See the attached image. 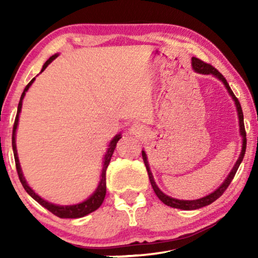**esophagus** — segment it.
Masks as SVG:
<instances>
[{
    "label": "esophagus",
    "instance_id": "esophagus-1",
    "mask_svg": "<svg viewBox=\"0 0 258 258\" xmlns=\"http://www.w3.org/2000/svg\"><path fill=\"white\" fill-rule=\"evenodd\" d=\"M129 134L137 137H143L148 134V130L144 125L140 124V123H135V124H133L129 128Z\"/></svg>",
    "mask_w": 258,
    "mask_h": 258
}]
</instances>
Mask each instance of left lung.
I'll list each match as a JSON object with an SVG mask.
<instances>
[{
    "mask_svg": "<svg viewBox=\"0 0 258 258\" xmlns=\"http://www.w3.org/2000/svg\"><path fill=\"white\" fill-rule=\"evenodd\" d=\"M191 66H192V69L195 70L197 74H202V75H213V76L216 77V79L220 80L221 82L224 84V87L227 88L229 95H230L231 98L235 102L236 110H237L239 134H241V136H242V150H241V154H239V156L237 158V161H236L235 165L232 167L231 171L229 172L227 178L224 179V182L222 183V184L218 186V188L215 190V191L210 192L209 195H207L204 197H201V199H199V200H178V199H174V197L165 195V194L162 191L160 188H158L156 182H155L153 172H151L150 167H149V162H148L147 154H146V151L142 150V157H143L144 164H146L148 176H149L151 186H153L155 194H156L158 199H160L164 204H167V206L171 207V208H176V209H182V210H195V209H200V208L207 207L213 202H215V201H216L218 197H221L222 195H223L225 189L228 188L229 184H230L231 181H232V178H234V176L236 174V171H237L239 164L242 163L243 157H244V154H245V148H246V137H245L246 134H245V129H244V121H243V111H242L241 104H239L238 100L236 98L234 93H232L230 87H229L227 80H225L223 75H222V74L218 72L217 69H215L213 66L208 64V63H204L203 61H201V59H199V58L192 57L191 58Z\"/></svg>",
    "mask_w": 258,
    "mask_h": 258,
    "instance_id": "obj_1",
    "label": "left lung"
}]
</instances>
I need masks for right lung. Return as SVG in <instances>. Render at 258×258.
Returning a JSON list of instances; mask_svg holds the SVG:
<instances>
[{"instance_id": "right-lung-1", "label": "right lung", "mask_w": 258, "mask_h": 258, "mask_svg": "<svg viewBox=\"0 0 258 258\" xmlns=\"http://www.w3.org/2000/svg\"><path fill=\"white\" fill-rule=\"evenodd\" d=\"M57 56H58V54H55V55H52L51 57H49L48 61L44 63L43 67H42L41 73L43 72V70L47 68V67L50 64V63L54 61V59L57 57ZM34 81H35V77L30 81L29 83H28V86L24 88L23 93H22V95H21V98H20V102H19V107H17V114H16L15 123H14V128H13L12 143H13L14 157H15L16 170H17V174H19V178H20L21 183H22L24 190H26V191L29 194V195L33 197V199L36 201L37 203H40L42 207H44L45 209H48L49 211H50V213L56 215L57 217H59V218H80V217H83V216H86V215L93 213V211H95V210H97L98 208L101 207V204L103 203L104 197H105V192H107V181H105V171H107L108 165H109V163H110L111 156H112V154H114L116 144H117V142L119 141V139L122 137V135H121V133L117 134V135H116L114 139L110 141V143H109L107 153H105L104 158H103V167H102L100 182H98V185H97V188L95 189V191L91 194V195L88 197L86 201H83V202L77 203V204H72V206H58V204H54V203L48 202V201L43 200L41 196H38L37 194L30 188L29 184H28L27 181H26V178H24L22 169H21L19 156H17V149H16V130H17V125H19L20 112H21V109H22V101H23L24 96H26V93L28 91V89H29V88L31 87V84L34 83Z\"/></svg>"}]
</instances>
